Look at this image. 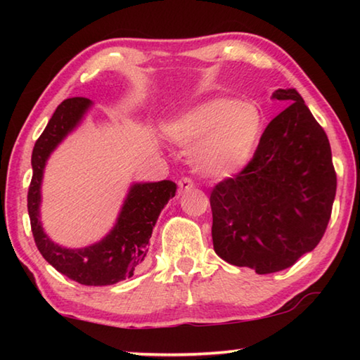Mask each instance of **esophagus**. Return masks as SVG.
Returning a JSON list of instances; mask_svg holds the SVG:
<instances>
[{
    "label": "esophagus",
    "mask_w": 360,
    "mask_h": 360,
    "mask_svg": "<svg viewBox=\"0 0 360 360\" xmlns=\"http://www.w3.org/2000/svg\"><path fill=\"white\" fill-rule=\"evenodd\" d=\"M195 184H193V181L191 179V178H181L179 181H178V192L179 193H184V192H187V191H191V188L193 187Z\"/></svg>",
    "instance_id": "1"
}]
</instances>
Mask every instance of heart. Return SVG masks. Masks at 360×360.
I'll list each match as a JSON object with an SVG mask.
<instances>
[{"instance_id": "b5f03b06", "label": "heart", "mask_w": 360, "mask_h": 360, "mask_svg": "<svg viewBox=\"0 0 360 360\" xmlns=\"http://www.w3.org/2000/svg\"><path fill=\"white\" fill-rule=\"evenodd\" d=\"M168 135L195 149L193 165L198 173L224 179L251 162L262 135V114L252 103L208 100L173 120Z\"/></svg>"}]
</instances>
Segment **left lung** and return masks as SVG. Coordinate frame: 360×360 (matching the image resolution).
<instances>
[{
	"instance_id": "obj_1",
	"label": "left lung",
	"mask_w": 360,
	"mask_h": 360,
	"mask_svg": "<svg viewBox=\"0 0 360 360\" xmlns=\"http://www.w3.org/2000/svg\"><path fill=\"white\" fill-rule=\"evenodd\" d=\"M271 96L289 106L266 125L252 160L210 197L216 254L259 275L289 268L319 245L337 192L330 143L300 94Z\"/></svg>"
}]
</instances>
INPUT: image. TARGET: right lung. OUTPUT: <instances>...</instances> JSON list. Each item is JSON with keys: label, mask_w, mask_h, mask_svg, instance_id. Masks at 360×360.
<instances>
[{"label": "right lung", "mask_w": 360, "mask_h": 360, "mask_svg": "<svg viewBox=\"0 0 360 360\" xmlns=\"http://www.w3.org/2000/svg\"><path fill=\"white\" fill-rule=\"evenodd\" d=\"M92 101L75 96L62 101L36 141L33 178L28 188V214L36 246L49 264L84 285H111L131 278L148 254L152 229L160 211L174 197L173 181L136 182L127 195L114 229L101 241L81 249L58 246L44 233L39 219L41 182L49 155L76 129Z\"/></svg>", "instance_id": "right-lung-1"}]
</instances>
